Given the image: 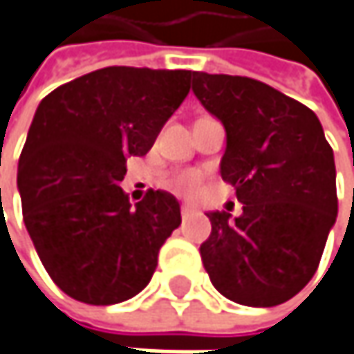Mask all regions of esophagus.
Segmentation results:
<instances>
[{
	"mask_svg": "<svg viewBox=\"0 0 354 354\" xmlns=\"http://www.w3.org/2000/svg\"><path fill=\"white\" fill-rule=\"evenodd\" d=\"M194 214H196V208L194 206H190V204H184L182 206V218L188 220L190 216H194Z\"/></svg>",
	"mask_w": 354,
	"mask_h": 354,
	"instance_id": "1",
	"label": "esophagus"
}]
</instances>
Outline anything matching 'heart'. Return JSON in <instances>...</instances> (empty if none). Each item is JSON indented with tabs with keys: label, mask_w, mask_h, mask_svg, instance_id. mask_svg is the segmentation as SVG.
Wrapping results in <instances>:
<instances>
[{
	"label": "heart",
	"mask_w": 354,
	"mask_h": 354,
	"mask_svg": "<svg viewBox=\"0 0 354 354\" xmlns=\"http://www.w3.org/2000/svg\"><path fill=\"white\" fill-rule=\"evenodd\" d=\"M200 182H202L200 172H196V170H186V172L178 174L172 180V186H174V190L182 192V194H194L198 188H200Z\"/></svg>",
	"instance_id": "heart-1"
}]
</instances>
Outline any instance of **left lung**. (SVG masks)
<instances>
[{"label":"left lung","mask_w":354,"mask_h":354,"mask_svg":"<svg viewBox=\"0 0 354 354\" xmlns=\"http://www.w3.org/2000/svg\"><path fill=\"white\" fill-rule=\"evenodd\" d=\"M192 92L226 132L220 176L236 188L242 214L210 212L202 264L226 299L274 306L317 272L335 226L337 170L313 110L242 75L192 72Z\"/></svg>","instance_id":"left-lung-1"}]
</instances>
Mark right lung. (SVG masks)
<instances>
[{"instance_id":"right-lung-1","label":"right lung","mask_w":354,"mask_h":354,"mask_svg":"<svg viewBox=\"0 0 354 354\" xmlns=\"http://www.w3.org/2000/svg\"><path fill=\"white\" fill-rule=\"evenodd\" d=\"M188 70L112 66L48 94L17 166L24 222L52 281L75 301L115 304L146 288L180 226V204L148 190L136 206L120 182L190 92Z\"/></svg>"}]
</instances>
